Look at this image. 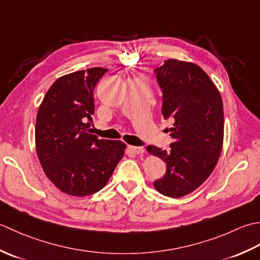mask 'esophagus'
I'll return each mask as SVG.
<instances>
[{
    "mask_svg": "<svg viewBox=\"0 0 260 260\" xmlns=\"http://www.w3.org/2000/svg\"><path fill=\"white\" fill-rule=\"evenodd\" d=\"M129 150L132 153H136V155H140V153H144L145 149L142 147H135V146H129Z\"/></svg>",
    "mask_w": 260,
    "mask_h": 260,
    "instance_id": "esophagus-1",
    "label": "esophagus"
}]
</instances>
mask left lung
Instances as JSON below:
<instances>
[{
  "label": "left lung",
  "mask_w": 260,
  "mask_h": 260,
  "mask_svg": "<svg viewBox=\"0 0 260 260\" xmlns=\"http://www.w3.org/2000/svg\"><path fill=\"white\" fill-rule=\"evenodd\" d=\"M162 89L164 118L174 120L171 150L148 146L166 162V174L153 183L160 194L182 198L201 186L218 164L223 146L224 116L221 94L194 62L168 59L155 70Z\"/></svg>",
  "instance_id": "1"
}]
</instances>
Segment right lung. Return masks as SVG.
I'll use <instances>...</instances> for the list:
<instances>
[{"instance_id":"1","label":"right lung","mask_w":260,"mask_h":260,"mask_svg":"<svg viewBox=\"0 0 260 260\" xmlns=\"http://www.w3.org/2000/svg\"><path fill=\"white\" fill-rule=\"evenodd\" d=\"M107 68L59 77L47 91L36 120V150L46 176L62 193L86 197L102 189L122 159L125 144L89 132L93 89Z\"/></svg>"}]
</instances>
